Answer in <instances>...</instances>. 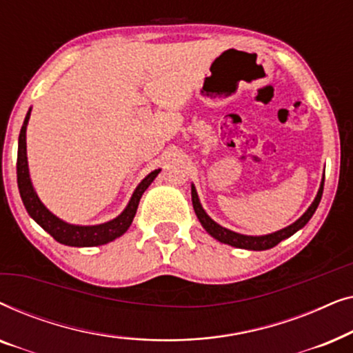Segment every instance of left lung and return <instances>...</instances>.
Here are the masks:
<instances>
[{
    "label": "left lung",
    "mask_w": 353,
    "mask_h": 353,
    "mask_svg": "<svg viewBox=\"0 0 353 353\" xmlns=\"http://www.w3.org/2000/svg\"><path fill=\"white\" fill-rule=\"evenodd\" d=\"M323 185H325V180H321V186H320V190H318V194L315 197V201L312 202V205L308 207L307 212L301 216V219H299L297 221H294L292 225L286 226V228L276 231V233L265 234V236L239 234V233H234V231H231V230L223 228V226H220L219 223H215V221L205 214V210L202 209L194 185L191 186V197H192V207H194L197 219H199L201 225L204 226L205 231L212 236V238H215L216 241H220V243H223V244L233 245V248L249 249V250H267V249L274 248V245L281 243L283 239H286V238H289V236H292L294 233H296V231L303 228V226L308 223V220H310L312 215L315 214L316 207L321 201Z\"/></svg>",
    "instance_id": "8db88e82"
}]
</instances>
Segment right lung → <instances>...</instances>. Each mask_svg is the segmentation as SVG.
I'll list each match as a JSON object with an SVG mask.
<instances>
[{
	"label": "right lung",
	"mask_w": 353,
	"mask_h": 353,
	"mask_svg": "<svg viewBox=\"0 0 353 353\" xmlns=\"http://www.w3.org/2000/svg\"><path fill=\"white\" fill-rule=\"evenodd\" d=\"M32 110V109H30ZM30 110L26 115L23 125L21 128V134H19V149H17V186L19 192H21L22 202L26 205L28 215L41 226L43 230L48 231L57 243L65 245H74V248H91V245H101L108 244L110 241L117 239L122 236L125 231L130 228L132 221L137 215V209L141 199L143 192L148 190V186L154 181V178L159 175V170H154L139 183L134 190L132 199H130L128 205L119 216L114 220L105 221L101 225L93 226H80V225H70L67 221L57 219L54 214L43 205L40 197L37 196L33 185L30 181V173H28V162H27V143H26V132L27 123L30 119Z\"/></svg>",
	"instance_id": "right-lung-1"
}]
</instances>
